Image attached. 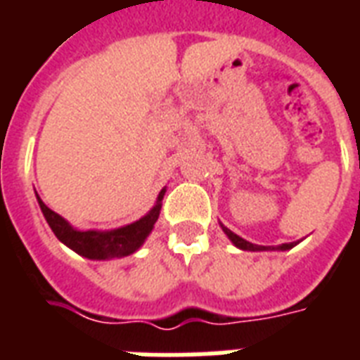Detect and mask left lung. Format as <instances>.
<instances>
[{"mask_svg":"<svg viewBox=\"0 0 360 360\" xmlns=\"http://www.w3.org/2000/svg\"><path fill=\"white\" fill-rule=\"evenodd\" d=\"M220 228H222V231H224L226 236H228V239L233 243V246H237L239 250H248V252H263V250H290V248H293V246L297 245V243H284V245H278V246H262V245H254V243H250V240L243 239V237H239L237 233H233V231L230 230V228H226L222 222H219Z\"/></svg>","mask_w":360,"mask_h":360,"instance_id":"1","label":"left lung"}]
</instances>
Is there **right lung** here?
Here are the masks:
<instances>
[{"label": "right lung", "mask_w": 360, "mask_h": 360, "mask_svg": "<svg viewBox=\"0 0 360 360\" xmlns=\"http://www.w3.org/2000/svg\"><path fill=\"white\" fill-rule=\"evenodd\" d=\"M164 194H166V186L158 192L157 202L149 209V213H146L132 224L121 226L115 230H78L69 220H65L61 214L48 207L39 198V194H37V202H39V207H41L48 226L52 228L53 236L58 237L65 246H69L70 250H75L76 254H80L87 259L104 262V259L130 256L146 243V239L155 228V222L158 220Z\"/></svg>", "instance_id": "obj_1"}]
</instances>
